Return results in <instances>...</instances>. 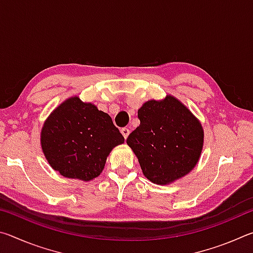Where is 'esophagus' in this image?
Here are the masks:
<instances>
[{
  "mask_svg": "<svg viewBox=\"0 0 253 253\" xmlns=\"http://www.w3.org/2000/svg\"><path fill=\"white\" fill-rule=\"evenodd\" d=\"M121 132H122V134H123V136H124V138H127V137H128V135H129V129H128V128H122V129H121Z\"/></svg>",
  "mask_w": 253,
  "mask_h": 253,
  "instance_id": "1",
  "label": "esophagus"
}]
</instances>
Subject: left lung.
Here are the masks:
<instances>
[{
	"mask_svg": "<svg viewBox=\"0 0 253 253\" xmlns=\"http://www.w3.org/2000/svg\"><path fill=\"white\" fill-rule=\"evenodd\" d=\"M139 126L126 143L138 158L147 179L169 185L193 169L204 143L203 127L177 98L166 95L148 100L138 109Z\"/></svg>",
	"mask_w": 253,
	"mask_h": 253,
	"instance_id": "obj_1",
	"label": "left lung"
}]
</instances>
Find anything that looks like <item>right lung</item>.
I'll list each match as a JSON object with an SVG mask.
<instances>
[{
  "label": "right lung",
  "instance_id": "obj_1",
  "mask_svg": "<svg viewBox=\"0 0 253 253\" xmlns=\"http://www.w3.org/2000/svg\"><path fill=\"white\" fill-rule=\"evenodd\" d=\"M40 140L51 168L65 177L88 182L99 176L109 153L125 138L108 114L74 96L45 119Z\"/></svg>",
  "mask_w": 253,
  "mask_h": 253
}]
</instances>
